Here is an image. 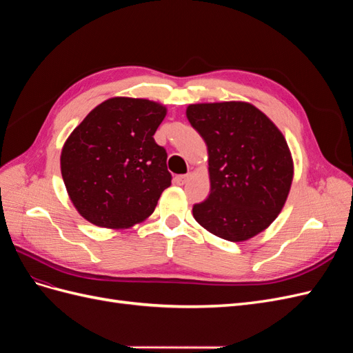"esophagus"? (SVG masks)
I'll list each match as a JSON object with an SVG mask.
<instances>
[{
	"instance_id": "esophagus-1",
	"label": "esophagus",
	"mask_w": 353,
	"mask_h": 353,
	"mask_svg": "<svg viewBox=\"0 0 353 353\" xmlns=\"http://www.w3.org/2000/svg\"><path fill=\"white\" fill-rule=\"evenodd\" d=\"M190 178H191V174H187V175H178V176H175V178H174V181H175V184H178V185H184Z\"/></svg>"
}]
</instances>
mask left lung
<instances>
[{
    "label": "left lung",
    "mask_w": 353,
    "mask_h": 353,
    "mask_svg": "<svg viewBox=\"0 0 353 353\" xmlns=\"http://www.w3.org/2000/svg\"><path fill=\"white\" fill-rule=\"evenodd\" d=\"M185 114L208 145L210 194L193 206L194 219L228 241L258 236L290 193L294 170L284 135L245 101L190 104Z\"/></svg>",
    "instance_id": "1"
}]
</instances>
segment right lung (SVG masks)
I'll list each match as a JSON object with an SVG mask.
<instances>
[{"instance_id": "1", "label": "right lung", "mask_w": 353, "mask_h": 353, "mask_svg": "<svg viewBox=\"0 0 353 353\" xmlns=\"http://www.w3.org/2000/svg\"><path fill=\"white\" fill-rule=\"evenodd\" d=\"M166 112L152 100L113 97L74 128L61 148L60 169L82 218L122 230L154 212L172 179L166 150L153 138Z\"/></svg>"}]
</instances>
